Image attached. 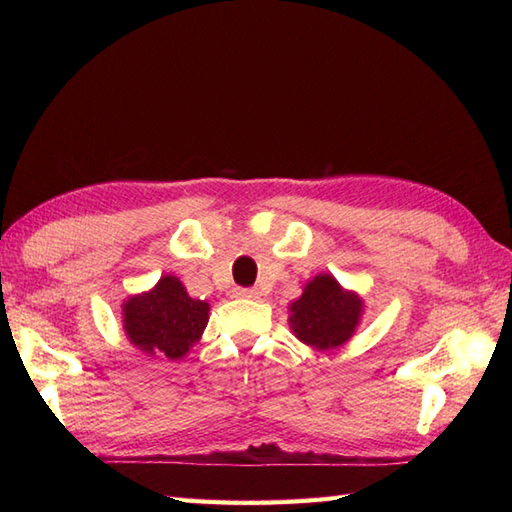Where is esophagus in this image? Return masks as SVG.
Wrapping results in <instances>:
<instances>
[{"mask_svg":"<svg viewBox=\"0 0 512 512\" xmlns=\"http://www.w3.org/2000/svg\"><path fill=\"white\" fill-rule=\"evenodd\" d=\"M259 295H262V292H259L257 288H237L235 290V297H239V299H259Z\"/></svg>","mask_w":512,"mask_h":512,"instance_id":"esophagus-1","label":"esophagus"}]
</instances>
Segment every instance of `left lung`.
<instances>
[{"mask_svg":"<svg viewBox=\"0 0 512 512\" xmlns=\"http://www.w3.org/2000/svg\"><path fill=\"white\" fill-rule=\"evenodd\" d=\"M292 334L312 350H334L354 336L365 314V301L343 288L334 275L319 273L303 286L301 297L288 306Z\"/></svg>","mask_w":512,"mask_h":512,"instance_id":"obj_1","label":"left lung"}]
</instances>
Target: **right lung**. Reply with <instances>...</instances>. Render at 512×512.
Returning a JSON list of instances; mask_svg holds the SVG:
<instances>
[{
  "label": "right lung",
  "mask_w": 512,
  "mask_h": 512,
  "mask_svg": "<svg viewBox=\"0 0 512 512\" xmlns=\"http://www.w3.org/2000/svg\"><path fill=\"white\" fill-rule=\"evenodd\" d=\"M211 306L189 297L182 281L162 275L154 288L129 295L121 306L127 341L158 361H178L202 339Z\"/></svg>",
  "instance_id": "1"
}]
</instances>
